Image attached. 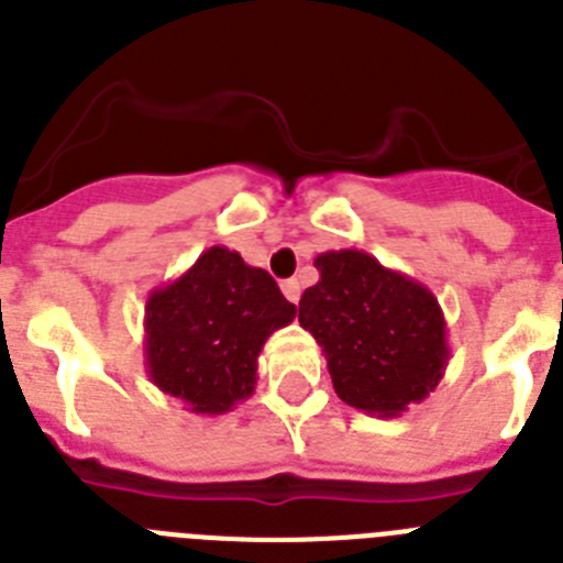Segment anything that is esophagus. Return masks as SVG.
Returning a JSON list of instances; mask_svg holds the SVG:
<instances>
[{"label":"esophagus","instance_id":"1","mask_svg":"<svg viewBox=\"0 0 563 563\" xmlns=\"http://www.w3.org/2000/svg\"><path fill=\"white\" fill-rule=\"evenodd\" d=\"M282 292H285L287 301H292V305H296L298 296H301V285H298L296 278H287L285 285H282Z\"/></svg>","mask_w":563,"mask_h":563}]
</instances>
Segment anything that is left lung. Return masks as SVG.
<instances>
[{"label": "left lung", "mask_w": 563, "mask_h": 563, "mask_svg": "<svg viewBox=\"0 0 563 563\" xmlns=\"http://www.w3.org/2000/svg\"><path fill=\"white\" fill-rule=\"evenodd\" d=\"M316 267L321 278L298 301V324L324 352L335 395L377 417L426 400L451 357L434 292L355 247L318 253Z\"/></svg>", "instance_id": "obj_1"}]
</instances>
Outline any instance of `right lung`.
<instances>
[{"label": "right lung", "mask_w": 563, "mask_h": 563, "mask_svg": "<svg viewBox=\"0 0 563 563\" xmlns=\"http://www.w3.org/2000/svg\"><path fill=\"white\" fill-rule=\"evenodd\" d=\"M296 318L271 273L225 245L148 292L143 350L152 383L194 415H225L256 389L258 352Z\"/></svg>", "instance_id": "add662e5"}]
</instances>
